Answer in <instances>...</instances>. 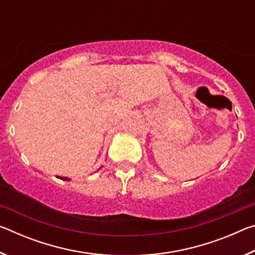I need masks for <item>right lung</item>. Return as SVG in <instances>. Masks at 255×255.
Masks as SVG:
<instances>
[{"label": "right lung", "instance_id": "add662e5", "mask_svg": "<svg viewBox=\"0 0 255 255\" xmlns=\"http://www.w3.org/2000/svg\"><path fill=\"white\" fill-rule=\"evenodd\" d=\"M58 179H60V180H64V181H68V180H71V179H68V178H65V176H58Z\"/></svg>", "mask_w": 255, "mask_h": 255}]
</instances>
